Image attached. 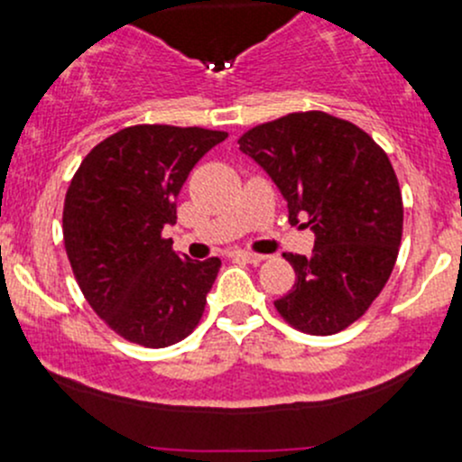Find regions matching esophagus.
Returning a JSON list of instances; mask_svg holds the SVG:
<instances>
[{"label": "esophagus", "mask_w": 462, "mask_h": 462, "mask_svg": "<svg viewBox=\"0 0 462 462\" xmlns=\"http://www.w3.org/2000/svg\"><path fill=\"white\" fill-rule=\"evenodd\" d=\"M232 257L245 261V263H254V265L263 261V257H261V254H253V253H232Z\"/></svg>", "instance_id": "34e87169"}]
</instances>
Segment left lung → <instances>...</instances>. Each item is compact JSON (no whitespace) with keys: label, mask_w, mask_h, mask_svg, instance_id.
Segmentation results:
<instances>
[{"label":"left lung","mask_w":462,"mask_h":462,"mask_svg":"<svg viewBox=\"0 0 462 462\" xmlns=\"http://www.w3.org/2000/svg\"><path fill=\"white\" fill-rule=\"evenodd\" d=\"M273 179L292 226H310V257L283 254L295 286L274 301L310 335H333L366 313L398 259L402 194L389 156L348 120L324 111L288 114L239 138Z\"/></svg>","instance_id":"8db88e82"}]
</instances>
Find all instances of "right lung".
Wrapping results in <instances>:
<instances>
[{
  "mask_svg": "<svg viewBox=\"0 0 462 462\" xmlns=\"http://www.w3.org/2000/svg\"><path fill=\"white\" fill-rule=\"evenodd\" d=\"M226 132L170 125L120 129L87 153L64 199V248L82 295L120 337L180 342L205 310L221 259L171 250L176 197Z\"/></svg>",
  "mask_w": 462,
  "mask_h": 462,
  "instance_id": "right-lung-1",
  "label": "right lung"
}]
</instances>
